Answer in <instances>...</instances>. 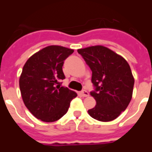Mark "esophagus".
<instances>
[{
	"mask_svg": "<svg viewBox=\"0 0 152 152\" xmlns=\"http://www.w3.org/2000/svg\"><path fill=\"white\" fill-rule=\"evenodd\" d=\"M80 94L82 96V97H88L89 96V92L86 91V90H82L80 92Z\"/></svg>",
	"mask_w": 152,
	"mask_h": 152,
	"instance_id": "34e87169",
	"label": "esophagus"
}]
</instances>
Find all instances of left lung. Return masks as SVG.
Segmentation results:
<instances>
[{
	"instance_id": "8db88e82",
	"label": "left lung",
	"mask_w": 152,
	"mask_h": 152,
	"mask_svg": "<svg viewBox=\"0 0 152 152\" xmlns=\"http://www.w3.org/2000/svg\"><path fill=\"white\" fill-rule=\"evenodd\" d=\"M92 71L94 90L90 92L97 104L89 109V115L99 121H111L127 108L134 89V79L127 61L102 45L80 49Z\"/></svg>"
}]
</instances>
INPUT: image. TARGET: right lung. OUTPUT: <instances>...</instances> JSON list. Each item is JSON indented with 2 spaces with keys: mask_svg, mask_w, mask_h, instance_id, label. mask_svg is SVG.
Wrapping results in <instances>:
<instances>
[{
  "mask_svg": "<svg viewBox=\"0 0 152 152\" xmlns=\"http://www.w3.org/2000/svg\"><path fill=\"white\" fill-rule=\"evenodd\" d=\"M72 49L50 45L34 53L26 62L19 78V88L25 106L38 120L53 122L66 114L77 94L61 86L65 79L64 60Z\"/></svg>",
  "mask_w": 152,
  "mask_h": 152,
  "instance_id": "add662e5",
  "label": "right lung"
}]
</instances>
